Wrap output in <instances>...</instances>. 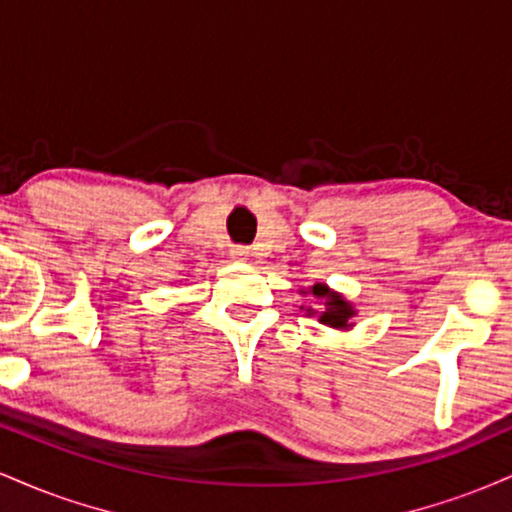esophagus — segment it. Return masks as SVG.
Masks as SVG:
<instances>
[{
  "label": "esophagus",
  "mask_w": 512,
  "mask_h": 512,
  "mask_svg": "<svg viewBox=\"0 0 512 512\" xmlns=\"http://www.w3.org/2000/svg\"><path fill=\"white\" fill-rule=\"evenodd\" d=\"M231 255L236 257V260H248V257H250V248H248V245H236V248L231 250Z\"/></svg>",
  "instance_id": "esophagus-1"
}]
</instances>
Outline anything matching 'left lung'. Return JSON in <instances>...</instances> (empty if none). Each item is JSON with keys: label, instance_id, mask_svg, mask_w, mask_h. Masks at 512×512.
I'll return each mask as SVG.
<instances>
[{"label": "left lung", "instance_id": "1", "mask_svg": "<svg viewBox=\"0 0 512 512\" xmlns=\"http://www.w3.org/2000/svg\"><path fill=\"white\" fill-rule=\"evenodd\" d=\"M313 293H315V296H325V298H327V303H325L327 310L320 315L322 325L346 327V322H349V317L354 315V308H351V305L346 303L342 296H337V293L327 291L325 286H315Z\"/></svg>", "mask_w": 512, "mask_h": 512}]
</instances>
